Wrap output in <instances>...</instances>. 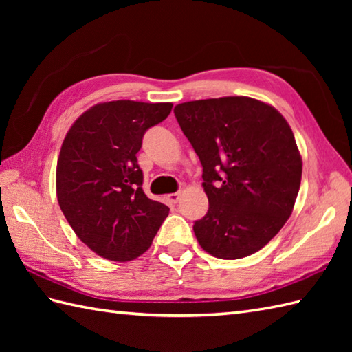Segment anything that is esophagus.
I'll return each mask as SVG.
<instances>
[{
	"label": "esophagus",
	"mask_w": 352,
	"mask_h": 352,
	"mask_svg": "<svg viewBox=\"0 0 352 352\" xmlns=\"http://www.w3.org/2000/svg\"><path fill=\"white\" fill-rule=\"evenodd\" d=\"M180 199H182V192H175V193H170V195H168L169 204H174L175 206Z\"/></svg>",
	"instance_id": "obj_1"
}]
</instances>
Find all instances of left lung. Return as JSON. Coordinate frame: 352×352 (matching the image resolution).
<instances>
[{
	"label": "left lung",
	"mask_w": 352,
	"mask_h": 352,
	"mask_svg": "<svg viewBox=\"0 0 352 352\" xmlns=\"http://www.w3.org/2000/svg\"><path fill=\"white\" fill-rule=\"evenodd\" d=\"M184 136L203 164L208 210L193 223L213 257H248L271 241L294 210L302 160L278 110L250 96L178 104Z\"/></svg>",
	"instance_id": "8db88e82"
}]
</instances>
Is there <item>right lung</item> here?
Wrapping results in <instances>:
<instances>
[{"label": "right lung", "instance_id": "obj_1", "mask_svg": "<svg viewBox=\"0 0 352 352\" xmlns=\"http://www.w3.org/2000/svg\"><path fill=\"white\" fill-rule=\"evenodd\" d=\"M170 110V102H100L66 134L56 172L58 206L80 241L104 258L142 256L169 214L142 189L136 154L145 131Z\"/></svg>", "mask_w": 352, "mask_h": 352}]
</instances>
